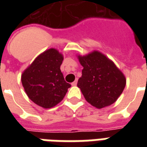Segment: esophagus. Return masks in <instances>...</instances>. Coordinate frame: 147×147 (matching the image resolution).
<instances>
[{
  "label": "esophagus",
  "mask_w": 147,
  "mask_h": 147,
  "mask_svg": "<svg viewBox=\"0 0 147 147\" xmlns=\"http://www.w3.org/2000/svg\"><path fill=\"white\" fill-rule=\"evenodd\" d=\"M77 82H78V80L76 79V81H74L73 82L71 83V85H72V86H76V85H77Z\"/></svg>",
  "instance_id": "34e87169"
}]
</instances>
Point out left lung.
I'll use <instances>...</instances> for the list:
<instances>
[{
  "mask_svg": "<svg viewBox=\"0 0 147 147\" xmlns=\"http://www.w3.org/2000/svg\"><path fill=\"white\" fill-rule=\"evenodd\" d=\"M83 66L78 87L90 105L100 109L114 104L126 85L123 73L114 62L99 51L77 55Z\"/></svg>",
  "mask_w": 147,
  "mask_h": 147,
  "instance_id": "obj_1",
  "label": "left lung"
}]
</instances>
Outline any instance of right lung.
<instances>
[{"instance_id":"1","label":"right lung","mask_w":147,"mask_h":147,"mask_svg":"<svg viewBox=\"0 0 147 147\" xmlns=\"http://www.w3.org/2000/svg\"><path fill=\"white\" fill-rule=\"evenodd\" d=\"M63 55L56 49H47L38 55L21 75L28 98L43 108L55 107L65 97L71 85L60 70Z\"/></svg>"}]
</instances>
